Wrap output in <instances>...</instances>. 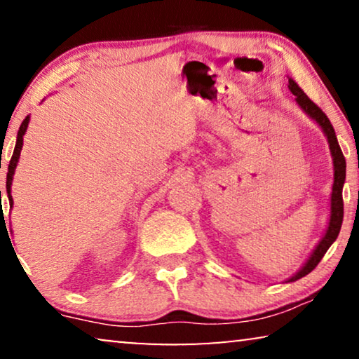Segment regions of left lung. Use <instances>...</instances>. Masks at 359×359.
Returning a JSON list of instances; mask_svg holds the SVG:
<instances>
[{"mask_svg":"<svg viewBox=\"0 0 359 359\" xmlns=\"http://www.w3.org/2000/svg\"><path fill=\"white\" fill-rule=\"evenodd\" d=\"M290 90L296 95L297 104L301 105V109L304 112L316 120L317 123L320 125L324 133L327 135V140H329L330 144V151L333 156V168H335V174H333V190H332V211H330V223H329V229H327L325 236L322 237V241L319 242V245L316 247V250L312 252V255L309 257V260L306 262V265L297 271V273L292 276L290 281H296L306 276L307 273H311L312 270L319 265V262L322 260V257L325 255V252L329 250V247L335 242L338 237V232H340L341 228V221H343V184H345V175H346V161L345 156H343L340 144H338L337 136H335V130H333L330 120L327 115L322 112V109L319 105L312 102V100L307 97L299 86H297L294 81L290 79Z\"/></svg>","mask_w":359,"mask_h":359,"instance_id":"obj_1","label":"left lung"}]
</instances>
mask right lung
<instances>
[{
	"mask_svg": "<svg viewBox=\"0 0 359 359\" xmlns=\"http://www.w3.org/2000/svg\"><path fill=\"white\" fill-rule=\"evenodd\" d=\"M29 125V117L24 118V122L21 123L18 131V141H16V148H14L13 158L8 164V175H6V190H8V198H9V205H13V198H11V184H13V175H14V169H16V164L19 161V156H21V149H22V140H24V133H26ZM0 196H1V190H0ZM3 218V216H1Z\"/></svg>",
	"mask_w": 359,
	"mask_h": 359,
	"instance_id": "add662e5",
	"label": "right lung"
}]
</instances>
